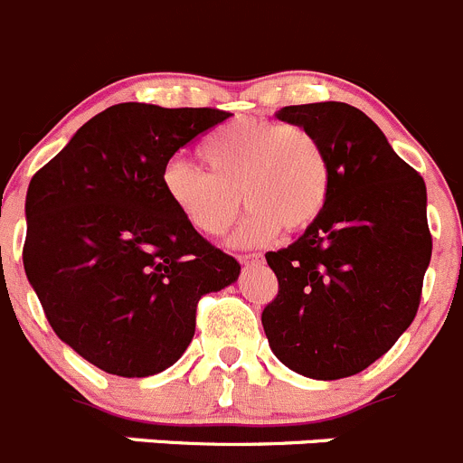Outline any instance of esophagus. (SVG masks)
<instances>
[{"mask_svg":"<svg viewBox=\"0 0 463 463\" xmlns=\"http://www.w3.org/2000/svg\"><path fill=\"white\" fill-rule=\"evenodd\" d=\"M260 260H262L260 253H244V256H240L241 265H249V262H260Z\"/></svg>","mask_w":463,"mask_h":463,"instance_id":"obj_1","label":"esophagus"}]
</instances>
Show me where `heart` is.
I'll return each instance as SVG.
<instances>
[{
    "label": "heart",
    "instance_id": "1",
    "mask_svg": "<svg viewBox=\"0 0 463 463\" xmlns=\"http://www.w3.org/2000/svg\"><path fill=\"white\" fill-rule=\"evenodd\" d=\"M198 157L207 173L171 159L159 173V187L175 214L205 237L223 235L241 203L251 210L235 235L237 244H262L283 228L301 232L317 222L329 198V155L301 125L226 123L207 134Z\"/></svg>",
    "mask_w": 463,
    "mask_h": 463
}]
</instances>
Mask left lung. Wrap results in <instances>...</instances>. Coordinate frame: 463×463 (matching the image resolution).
Here are the masks:
<instances>
[{
	"mask_svg": "<svg viewBox=\"0 0 463 463\" xmlns=\"http://www.w3.org/2000/svg\"><path fill=\"white\" fill-rule=\"evenodd\" d=\"M276 118L322 141L331 189L317 222L265 256L279 295L262 310V326L295 373L352 377L397 343L420 306L431 258L425 180L356 107L292 105Z\"/></svg>",
	"mask_w": 463,
	"mask_h": 463,
	"instance_id": "1",
	"label": "left lung"
}]
</instances>
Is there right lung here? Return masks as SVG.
<instances>
[{"mask_svg": "<svg viewBox=\"0 0 463 463\" xmlns=\"http://www.w3.org/2000/svg\"><path fill=\"white\" fill-rule=\"evenodd\" d=\"M123 102L81 125L29 183L23 262L54 334L95 368L150 377L178 361L207 292L240 262L175 214L164 164L228 118Z\"/></svg>", "mask_w": 463, "mask_h": 463, "instance_id": "add662e5", "label": "right lung"}]
</instances>
